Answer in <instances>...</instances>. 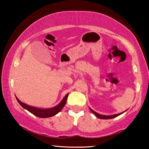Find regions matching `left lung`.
I'll use <instances>...</instances> for the list:
<instances>
[{"label": "left lung", "instance_id": "obj_1", "mask_svg": "<svg viewBox=\"0 0 149 149\" xmlns=\"http://www.w3.org/2000/svg\"><path fill=\"white\" fill-rule=\"evenodd\" d=\"M90 110L91 112L94 114L96 116H97V118H100V119H103V120H106V119H112V118H116L118 116L122 114V113H120V114H114V115H112V116H104V115H102V114H98V113H97L96 112H95V111H93L91 108H90Z\"/></svg>", "mask_w": 149, "mask_h": 149}]
</instances>
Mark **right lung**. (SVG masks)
<instances>
[{"mask_svg":"<svg viewBox=\"0 0 149 149\" xmlns=\"http://www.w3.org/2000/svg\"><path fill=\"white\" fill-rule=\"evenodd\" d=\"M68 97V94H67L65 96L64 99L62 100L59 104H58L56 107H54L52 108H49V109H40V108H37L33 107H31V106L27 105L24 103L22 102L20 100L16 97V99L17 102H19V104L22 106V107L25 109H26L35 116H36L37 117L39 118H49L53 116L56 115L59 112L61 111V110L64 107L66 102V100Z\"/></svg>","mask_w":149,"mask_h":149,"instance_id":"add662e5","label":"right lung"}]
</instances>
